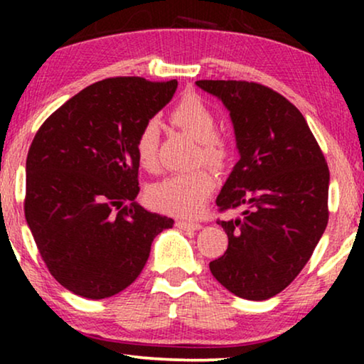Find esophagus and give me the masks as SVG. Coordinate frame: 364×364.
<instances>
[{"label":"esophagus","mask_w":364,"mask_h":364,"mask_svg":"<svg viewBox=\"0 0 364 364\" xmlns=\"http://www.w3.org/2000/svg\"><path fill=\"white\" fill-rule=\"evenodd\" d=\"M177 228H181V230H200L202 225L197 222H187V220H177L176 222Z\"/></svg>","instance_id":"esophagus-1"}]
</instances>
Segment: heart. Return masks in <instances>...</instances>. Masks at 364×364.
<instances>
[{"mask_svg": "<svg viewBox=\"0 0 364 364\" xmlns=\"http://www.w3.org/2000/svg\"><path fill=\"white\" fill-rule=\"evenodd\" d=\"M173 126L182 129L200 146L198 157L210 166L220 167L230 157V144L217 134V117L212 107L197 94H187L168 114ZM137 161L144 168H156L159 147V124L147 121L136 137ZM215 176L207 168L171 173L152 183L147 191L149 203L157 210L177 217H196L205 207L215 188Z\"/></svg>", "mask_w": 364, "mask_h": 364, "instance_id": "1", "label": "heart"}]
</instances>
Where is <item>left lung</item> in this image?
Here are the masks:
<instances>
[{
    "label": "left lung",
    "mask_w": 364,
    "mask_h": 364,
    "mask_svg": "<svg viewBox=\"0 0 364 364\" xmlns=\"http://www.w3.org/2000/svg\"><path fill=\"white\" fill-rule=\"evenodd\" d=\"M196 84L228 109L240 154L217 205L242 213L217 222L228 248L210 272L233 295L268 300L295 280L326 228L325 156L301 112L273 89L247 81Z\"/></svg>",
    "instance_id": "8db88e82"
}]
</instances>
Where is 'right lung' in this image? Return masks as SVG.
Here are the masks:
<instances>
[{
    "label": "right lung",
    "instance_id": "add662e5",
    "mask_svg": "<svg viewBox=\"0 0 364 364\" xmlns=\"http://www.w3.org/2000/svg\"><path fill=\"white\" fill-rule=\"evenodd\" d=\"M176 89V79H104L64 102L33 139L24 215L49 273L74 295L122 291L141 275L156 235L173 225L136 202L134 144Z\"/></svg>",
    "mask_w": 364,
    "mask_h": 364
}]
</instances>
